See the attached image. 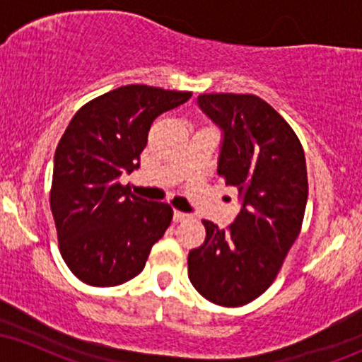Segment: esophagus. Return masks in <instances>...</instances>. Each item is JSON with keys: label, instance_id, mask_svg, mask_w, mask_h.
Here are the masks:
<instances>
[{"label": "esophagus", "instance_id": "esophagus-1", "mask_svg": "<svg viewBox=\"0 0 362 362\" xmlns=\"http://www.w3.org/2000/svg\"><path fill=\"white\" fill-rule=\"evenodd\" d=\"M187 218H189V214H187V213H182V211H173V221H175V223L185 221Z\"/></svg>", "mask_w": 362, "mask_h": 362}]
</instances>
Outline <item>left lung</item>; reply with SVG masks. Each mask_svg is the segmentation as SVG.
<instances>
[{"instance_id": "left-lung-1", "label": "left lung", "mask_w": 362, "mask_h": 362, "mask_svg": "<svg viewBox=\"0 0 362 362\" xmlns=\"http://www.w3.org/2000/svg\"><path fill=\"white\" fill-rule=\"evenodd\" d=\"M223 131L218 175L236 187L242 209L226 230L202 221L206 240L189 253V279L207 301L243 306L267 291L301 231L308 201L305 151L296 132L257 95H199Z\"/></svg>"}]
</instances>
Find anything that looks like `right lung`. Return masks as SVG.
Listing matches in <instances>:
<instances>
[{
  "instance_id": "add662e5",
  "label": "right lung",
  "mask_w": 362,
  "mask_h": 362,
  "mask_svg": "<svg viewBox=\"0 0 362 362\" xmlns=\"http://www.w3.org/2000/svg\"><path fill=\"white\" fill-rule=\"evenodd\" d=\"M192 97L190 91L126 85L85 103L54 155L51 211L59 250L78 279L119 286L146 265L173 209L129 192L119 177L139 167L153 120Z\"/></svg>"
}]
</instances>
